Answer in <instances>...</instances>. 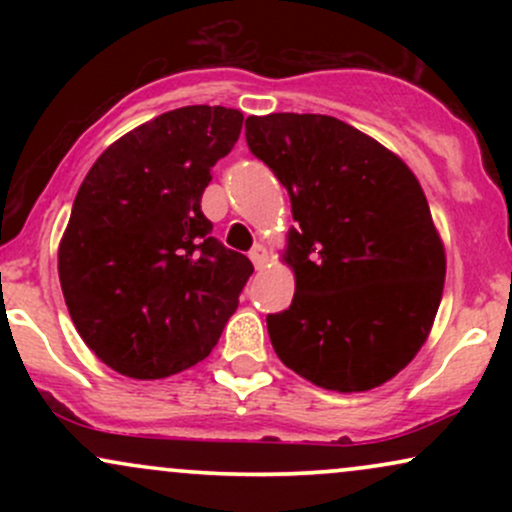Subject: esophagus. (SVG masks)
Returning <instances> with one entry per match:
<instances>
[{
  "label": "esophagus",
  "instance_id": "obj_1",
  "mask_svg": "<svg viewBox=\"0 0 512 512\" xmlns=\"http://www.w3.org/2000/svg\"><path fill=\"white\" fill-rule=\"evenodd\" d=\"M250 260H252V264H255L257 269H262L264 264H267V260H269L267 248H264V245H255V248L250 250Z\"/></svg>",
  "mask_w": 512,
  "mask_h": 512
}]
</instances>
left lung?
Masks as SVG:
<instances>
[{
	"mask_svg": "<svg viewBox=\"0 0 512 512\" xmlns=\"http://www.w3.org/2000/svg\"><path fill=\"white\" fill-rule=\"evenodd\" d=\"M245 139L286 187L296 221L284 250L296 293L267 315L276 356L325 390L387 383L424 346L445 284L419 180L330 115H250Z\"/></svg>",
	"mask_w": 512,
	"mask_h": 512,
	"instance_id": "1",
	"label": "left lung"
}]
</instances>
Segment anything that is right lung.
<instances>
[{"mask_svg": "<svg viewBox=\"0 0 512 512\" xmlns=\"http://www.w3.org/2000/svg\"><path fill=\"white\" fill-rule=\"evenodd\" d=\"M243 113L187 105L144 122L98 156L76 192L57 269L76 332L105 366L158 380L211 354L252 262L211 236V168Z\"/></svg>", "mask_w": 512, "mask_h": 512, "instance_id": "right-lung-1", "label": "right lung"}]
</instances>
